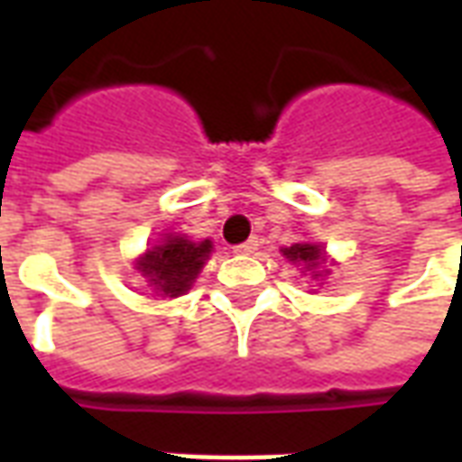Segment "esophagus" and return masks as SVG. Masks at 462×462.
<instances>
[{
	"label": "esophagus",
	"instance_id": "34e87169",
	"mask_svg": "<svg viewBox=\"0 0 462 462\" xmlns=\"http://www.w3.org/2000/svg\"><path fill=\"white\" fill-rule=\"evenodd\" d=\"M260 247V242H257V237H250L247 242H242V245H235L232 250H235V254H252V252Z\"/></svg>",
	"mask_w": 462,
	"mask_h": 462
}]
</instances>
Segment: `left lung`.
<instances>
[{
    "label": "left lung",
    "mask_w": 462,
    "mask_h": 462,
    "mask_svg": "<svg viewBox=\"0 0 462 462\" xmlns=\"http://www.w3.org/2000/svg\"><path fill=\"white\" fill-rule=\"evenodd\" d=\"M282 254L287 257L294 264H300L304 270H319L321 264L327 262V252L321 245L317 242H297V245H291V247H284ZM311 277H319V274H311Z\"/></svg>",
    "instance_id": "8db88e82"
}]
</instances>
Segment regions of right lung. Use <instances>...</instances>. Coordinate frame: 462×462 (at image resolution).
Returning a JSON list of instances; mask_svg holds the SVG:
<instances>
[{
  "label": "right lung",
  "mask_w": 462,
  "mask_h": 462,
  "mask_svg": "<svg viewBox=\"0 0 462 462\" xmlns=\"http://www.w3.org/2000/svg\"><path fill=\"white\" fill-rule=\"evenodd\" d=\"M210 252V240L192 242L185 235H165L161 245L138 257L135 270L141 272L151 287H155V291L172 300L190 290Z\"/></svg>",
  "instance_id": "obj_1"
}]
</instances>
